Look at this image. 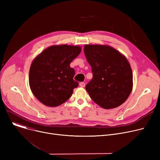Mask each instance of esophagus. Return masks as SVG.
Segmentation results:
<instances>
[{"label": "esophagus", "mask_w": 160, "mask_h": 160, "mask_svg": "<svg viewBox=\"0 0 160 160\" xmlns=\"http://www.w3.org/2000/svg\"><path fill=\"white\" fill-rule=\"evenodd\" d=\"M79 86L81 87V88H84L85 86H86V83L84 82H80L79 83Z\"/></svg>", "instance_id": "34e87169"}]
</instances>
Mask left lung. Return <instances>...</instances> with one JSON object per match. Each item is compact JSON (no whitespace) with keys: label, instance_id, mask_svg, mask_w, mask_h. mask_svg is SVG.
<instances>
[{"label":"left lung","instance_id":"obj_1","mask_svg":"<svg viewBox=\"0 0 160 160\" xmlns=\"http://www.w3.org/2000/svg\"><path fill=\"white\" fill-rule=\"evenodd\" d=\"M83 52L93 76L86 86L91 99L107 110L121 106L133 88L132 71L127 58L106 45H85Z\"/></svg>","mask_w":160,"mask_h":160}]
</instances>
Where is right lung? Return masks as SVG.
Returning a JSON list of instances; mask_svg holds the SVG:
<instances>
[{
  "instance_id": "right-lung-1",
  "label": "right lung",
  "mask_w": 160,
  "mask_h": 160,
  "mask_svg": "<svg viewBox=\"0 0 160 160\" xmlns=\"http://www.w3.org/2000/svg\"><path fill=\"white\" fill-rule=\"evenodd\" d=\"M82 51L80 46L59 45L48 47L31 63L29 85L37 99L48 107H56L67 101L78 83L70 63Z\"/></svg>"
}]
</instances>
